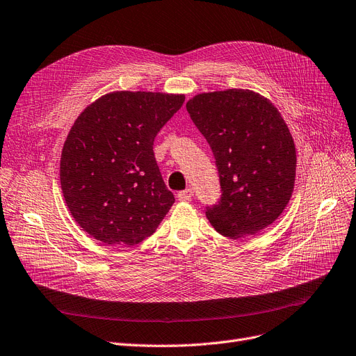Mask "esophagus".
<instances>
[{
	"label": "esophagus",
	"mask_w": 356,
	"mask_h": 356,
	"mask_svg": "<svg viewBox=\"0 0 356 356\" xmlns=\"http://www.w3.org/2000/svg\"><path fill=\"white\" fill-rule=\"evenodd\" d=\"M193 197H194V191L191 188H187V190L178 193V200L179 202H190Z\"/></svg>",
	"instance_id": "esophagus-1"
}]
</instances>
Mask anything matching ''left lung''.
<instances>
[{
    "label": "left lung",
    "mask_w": 356,
    "mask_h": 356,
    "mask_svg": "<svg viewBox=\"0 0 356 356\" xmlns=\"http://www.w3.org/2000/svg\"><path fill=\"white\" fill-rule=\"evenodd\" d=\"M193 122L215 154L220 202L206 216L223 236L254 235L272 225L295 184L293 138L277 108L260 93L227 89L187 102Z\"/></svg>",
    "instance_id": "8db88e82"
}]
</instances>
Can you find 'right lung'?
Masks as SVG:
<instances>
[{
	"mask_svg": "<svg viewBox=\"0 0 356 356\" xmlns=\"http://www.w3.org/2000/svg\"><path fill=\"white\" fill-rule=\"evenodd\" d=\"M186 96L111 92L84 109L60 162L71 216L108 245H136L159 226L175 197L162 179L153 141Z\"/></svg>",
	"mask_w": 356,
	"mask_h": 356,
	"instance_id": "add662e5",
	"label": "right lung"
}]
</instances>
